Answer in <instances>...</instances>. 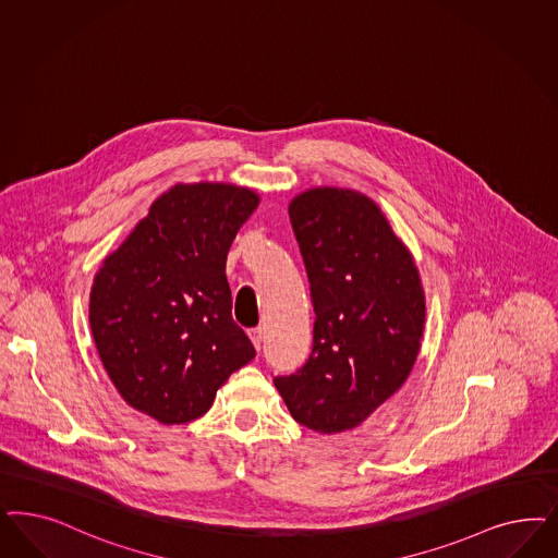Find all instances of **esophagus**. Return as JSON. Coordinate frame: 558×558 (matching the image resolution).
Masks as SVG:
<instances>
[{
  "instance_id": "obj_1",
  "label": "esophagus",
  "mask_w": 558,
  "mask_h": 558,
  "mask_svg": "<svg viewBox=\"0 0 558 558\" xmlns=\"http://www.w3.org/2000/svg\"><path fill=\"white\" fill-rule=\"evenodd\" d=\"M248 337H251L252 344L260 351V347H263V328H251Z\"/></svg>"
}]
</instances>
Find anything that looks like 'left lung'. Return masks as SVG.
I'll return each instance as SVG.
<instances>
[{
    "label": "left lung",
    "mask_w": 558,
    "mask_h": 558,
    "mask_svg": "<svg viewBox=\"0 0 558 558\" xmlns=\"http://www.w3.org/2000/svg\"><path fill=\"white\" fill-rule=\"evenodd\" d=\"M289 221L314 306L306 363L272 381L307 429L357 427L409 378L425 324V295L407 246L372 198L312 189Z\"/></svg>",
    "instance_id": "8db88e82"
}]
</instances>
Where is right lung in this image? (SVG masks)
Instances as JSON below:
<instances>
[{
    "instance_id": "add662e5",
    "label": "right lung",
    "mask_w": 558,
    "mask_h": 558,
    "mask_svg": "<svg viewBox=\"0 0 558 558\" xmlns=\"http://www.w3.org/2000/svg\"><path fill=\"white\" fill-rule=\"evenodd\" d=\"M256 205V193L234 184H177L96 272L92 337L108 378L163 425L207 413L217 388L256 355L226 279Z\"/></svg>"
}]
</instances>
